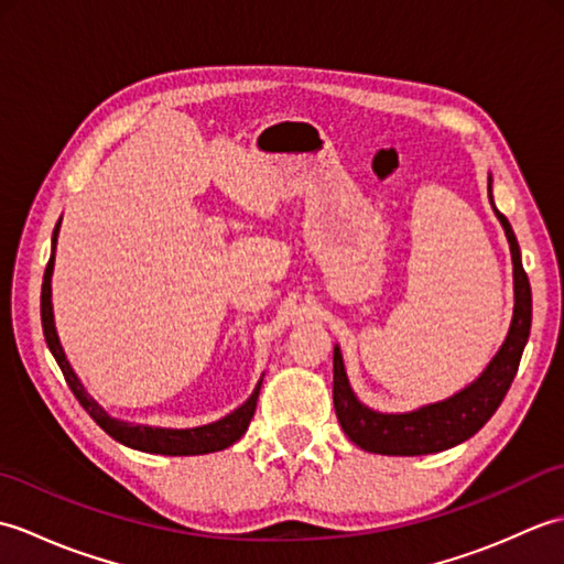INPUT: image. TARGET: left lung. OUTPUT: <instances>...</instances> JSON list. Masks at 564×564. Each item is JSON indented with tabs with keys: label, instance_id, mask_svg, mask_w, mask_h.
<instances>
[{
	"label": "left lung",
	"instance_id": "1",
	"mask_svg": "<svg viewBox=\"0 0 564 564\" xmlns=\"http://www.w3.org/2000/svg\"><path fill=\"white\" fill-rule=\"evenodd\" d=\"M487 188L489 203H492V184ZM495 213L507 232L513 261V301H517V305H513V319L507 341L501 344L492 364L487 366L485 373L470 388L453 394L446 402L429 404L410 414H380L358 402L349 388V380H346L339 346H334V410H337L344 434L356 446L380 455H426L446 451L477 434L487 424V419L497 412L501 400H505L513 376L519 370L523 346L529 341L533 303L531 283L523 271L517 235H513L505 215L497 208Z\"/></svg>",
	"mask_w": 564,
	"mask_h": 564
}]
</instances>
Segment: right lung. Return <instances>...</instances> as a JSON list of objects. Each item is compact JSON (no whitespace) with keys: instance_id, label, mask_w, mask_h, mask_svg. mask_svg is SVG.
<instances>
[{"instance_id":"1","label":"right lung","mask_w":564,"mask_h":564,"mask_svg":"<svg viewBox=\"0 0 564 564\" xmlns=\"http://www.w3.org/2000/svg\"><path fill=\"white\" fill-rule=\"evenodd\" d=\"M57 230H59V223L53 232V251H55V242H57ZM53 259L55 257L51 254V261H47L45 273H43V289H41V322H43L47 349L53 351L69 390L75 392L79 404L87 410V414L94 419V422H97L106 431V434L116 441H121L123 446L145 451V453H160V455H206V453L223 451L227 446H232L235 441H239V436L247 431L251 416H254V412H257L261 380L254 388V392H251V398L242 406H239V410L227 414L225 419H220V422L208 424V426H198V429H152V426L118 422V419H111L109 414H106L101 406L94 402L87 392H84L82 382L75 376V370H72L67 364L63 346H59L55 322H53V305H51Z\"/></svg>"}]
</instances>
